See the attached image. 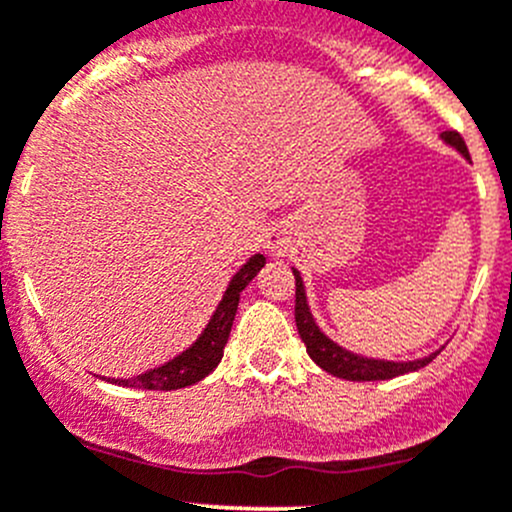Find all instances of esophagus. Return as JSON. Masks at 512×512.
<instances>
[{"label":"esophagus","mask_w":512,"mask_h":512,"mask_svg":"<svg viewBox=\"0 0 512 512\" xmlns=\"http://www.w3.org/2000/svg\"><path fill=\"white\" fill-rule=\"evenodd\" d=\"M267 250H270L272 255H282V252L287 250V240L282 237V232H272V235L267 237Z\"/></svg>","instance_id":"1"}]
</instances>
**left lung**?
I'll use <instances>...</instances> for the list:
<instances>
[{
	"instance_id": "1",
	"label": "left lung",
	"mask_w": 512,
	"mask_h": 512,
	"mask_svg": "<svg viewBox=\"0 0 512 512\" xmlns=\"http://www.w3.org/2000/svg\"><path fill=\"white\" fill-rule=\"evenodd\" d=\"M443 140L448 145H453L460 155H468V147H465V140L460 137V132L448 130L443 132ZM295 272V325L297 332H300L302 342L307 347V355L317 362L325 372L330 375L342 377V380H355V382H365V380H390V377L405 375V372H415L420 367H425L428 362L435 360L438 352L433 355L423 357V360H410V362H390V360H372V357H362L355 355V352L345 350L337 342H332L330 337L322 335L320 327L315 325L310 315V307H307V297H305V285H302L300 272Z\"/></svg>"
}]
</instances>
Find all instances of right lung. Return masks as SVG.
Here are the masks:
<instances>
[{
    "label": "right lung",
    "instance_id": "1",
    "mask_svg": "<svg viewBox=\"0 0 512 512\" xmlns=\"http://www.w3.org/2000/svg\"><path fill=\"white\" fill-rule=\"evenodd\" d=\"M265 267V257L255 255L240 267L235 277L227 285V292L222 295L220 305H217L215 315L207 322L205 332L197 337L195 345L190 350H185L182 355H177L175 360L165 362L162 367L155 370H147L145 375L130 377V380H114V385H124V388H142V390H180L187 385H195L202 377L210 375L222 360V352H225L227 337H230L232 320H235L237 302H240V292L245 290L252 282V277Z\"/></svg>",
    "mask_w": 512,
    "mask_h": 512
}]
</instances>
